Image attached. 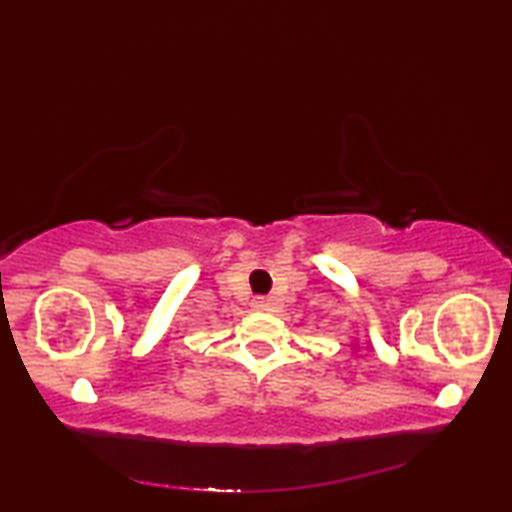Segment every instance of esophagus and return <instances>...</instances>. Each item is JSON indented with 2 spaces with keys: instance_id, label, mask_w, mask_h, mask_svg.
Masks as SVG:
<instances>
[{
  "instance_id": "1",
  "label": "esophagus",
  "mask_w": 512,
  "mask_h": 512,
  "mask_svg": "<svg viewBox=\"0 0 512 512\" xmlns=\"http://www.w3.org/2000/svg\"><path fill=\"white\" fill-rule=\"evenodd\" d=\"M253 307L259 311H268V309H273V300L271 298H255Z\"/></svg>"
}]
</instances>
